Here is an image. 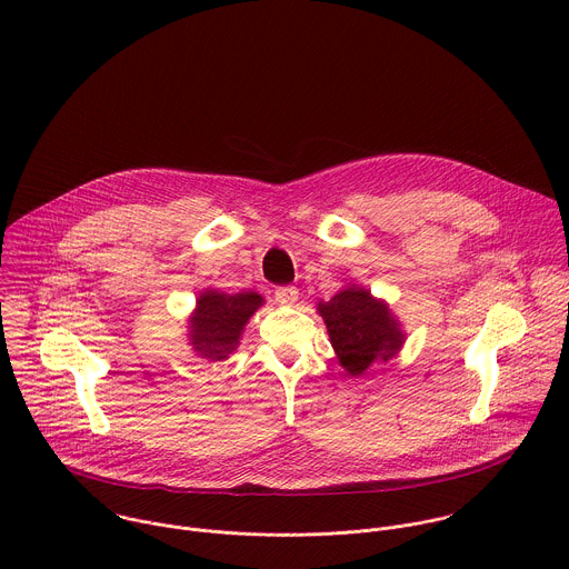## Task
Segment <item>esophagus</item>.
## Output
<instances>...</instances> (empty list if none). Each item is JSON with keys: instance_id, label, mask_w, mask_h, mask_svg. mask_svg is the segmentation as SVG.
Here are the masks:
<instances>
[{"instance_id": "1", "label": "esophagus", "mask_w": 569, "mask_h": 569, "mask_svg": "<svg viewBox=\"0 0 569 569\" xmlns=\"http://www.w3.org/2000/svg\"><path fill=\"white\" fill-rule=\"evenodd\" d=\"M274 299L281 303V306H292L297 303L299 299V290L295 286H281L274 290Z\"/></svg>"}]
</instances>
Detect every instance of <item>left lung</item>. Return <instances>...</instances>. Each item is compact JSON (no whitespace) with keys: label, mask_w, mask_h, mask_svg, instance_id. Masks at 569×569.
<instances>
[{"label":"left lung","mask_w":569,"mask_h":569,"mask_svg":"<svg viewBox=\"0 0 569 569\" xmlns=\"http://www.w3.org/2000/svg\"><path fill=\"white\" fill-rule=\"evenodd\" d=\"M317 310L349 376H362L373 362L391 360L405 342L389 306L365 288L349 286L333 299L319 301Z\"/></svg>","instance_id":"1"}]
</instances>
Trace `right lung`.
<instances>
[{
	"mask_svg": "<svg viewBox=\"0 0 569 569\" xmlns=\"http://www.w3.org/2000/svg\"><path fill=\"white\" fill-rule=\"evenodd\" d=\"M263 306L257 292H218L204 290L196 301V312L189 319V340L198 356L207 360H227L236 351L242 329L250 317Z\"/></svg>",
	"mask_w": 569,
	"mask_h": 569,
	"instance_id": "right-lung-1",
	"label": "right lung"
}]
</instances>
